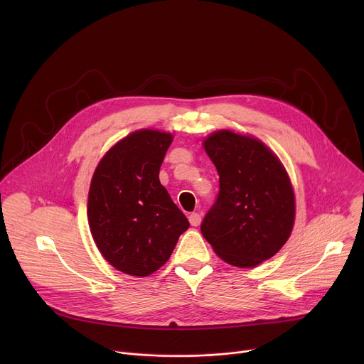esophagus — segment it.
Returning a JSON list of instances; mask_svg holds the SVG:
<instances>
[{
    "mask_svg": "<svg viewBox=\"0 0 364 364\" xmlns=\"http://www.w3.org/2000/svg\"><path fill=\"white\" fill-rule=\"evenodd\" d=\"M188 222H190L191 226H198V225L201 223V215H198V213H191V215L188 216Z\"/></svg>",
    "mask_w": 364,
    "mask_h": 364,
    "instance_id": "esophagus-1",
    "label": "esophagus"
}]
</instances>
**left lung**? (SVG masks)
Instances as JSON below:
<instances>
[{"instance_id": "obj_1", "label": "left lung", "mask_w": 364, "mask_h": 364, "mask_svg": "<svg viewBox=\"0 0 364 364\" xmlns=\"http://www.w3.org/2000/svg\"><path fill=\"white\" fill-rule=\"evenodd\" d=\"M203 145L219 173L220 190L201 233L225 262L253 268L278 253L292 232L295 197L289 177L256 138L222 129Z\"/></svg>"}]
</instances>
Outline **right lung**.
I'll return each mask as SVG.
<instances>
[{"instance_id":"1","label":"right lung","mask_w":364,"mask_h":364,"mask_svg":"<svg viewBox=\"0 0 364 364\" xmlns=\"http://www.w3.org/2000/svg\"><path fill=\"white\" fill-rule=\"evenodd\" d=\"M171 142L167 132L135 131L103 155L92 177L93 240L114 268L132 277L161 268L190 226L159 177Z\"/></svg>"}]
</instances>
